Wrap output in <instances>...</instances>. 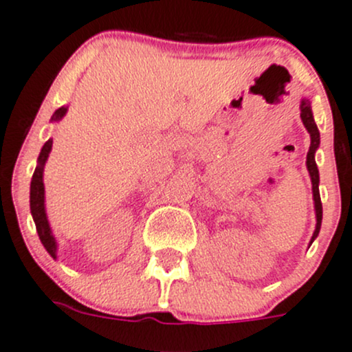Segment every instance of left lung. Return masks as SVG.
<instances>
[{"instance_id": "obj_1", "label": "left lung", "mask_w": 352, "mask_h": 352, "mask_svg": "<svg viewBox=\"0 0 352 352\" xmlns=\"http://www.w3.org/2000/svg\"><path fill=\"white\" fill-rule=\"evenodd\" d=\"M300 109H301V120H303L305 127H307L308 133H310V138H311L310 150H308V155H307V166H308V172H310V177H311L315 212H317V228H315L314 236H311V242H314V240L318 236V232H320V226H322V201H320V192H318V168H317V163H315V151H317L318 144H320V133H318V127L314 120L310 100L303 98V100H301Z\"/></svg>"}]
</instances>
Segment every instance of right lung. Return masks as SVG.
I'll return each instance as SVG.
<instances>
[{
    "label": "right lung",
    "instance_id": "obj_1",
    "mask_svg": "<svg viewBox=\"0 0 352 352\" xmlns=\"http://www.w3.org/2000/svg\"><path fill=\"white\" fill-rule=\"evenodd\" d=\"M66 113V109L61 107L52 113L51 120H59ZM52 148V140H49L47 143L42 146L41 155H38V165L35 168L34 175H32L30 182V211L32 218L35 221V228H37L38 239H41L42 245L45 247V250L56 258V240L51 233V226H49L47 216H45L44 209V182H42V172H44V165L47 162V156L51 153Z\"/></svg>",
    "mask_w": 352,
    "mask_h": 352
}]
</instances>
